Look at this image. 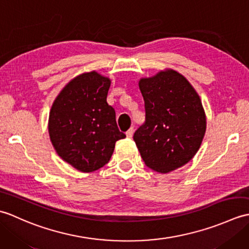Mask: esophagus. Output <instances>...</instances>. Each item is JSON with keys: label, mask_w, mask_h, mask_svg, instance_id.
I'll use <instances>...</instances> for the list:
<instances>
[{"label": "esophagus", "mask_w": 249, "mask_h": 249, "mask_svg": "<svg viewBox=\"0 0 249 249\" xmlns=\"http://www.w3.org/2000/svg\"><path fill=\"white\" fill-rule=\"evenodd\" d=\"M134 131H135L134 127H130L127 131H126V136H127V138H131V137H133Z\"/></svg>", "instance_id": "esophagus-1"}]
</instances>
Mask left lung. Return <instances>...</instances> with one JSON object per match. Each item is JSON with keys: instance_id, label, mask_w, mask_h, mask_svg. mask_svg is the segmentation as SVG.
<instances>
[{"instance_id": "8db88e82", "label": "left lung", "mask_w": 249, "mask_h": 249, "mask_svg": "<svg viewBox=\"0 0 249 249\" xmlns=\"http://www.w3.org/2000/svg\"><path fill=\"white\" fill-rule=\"evenodd\" d=\"M145 122L134 140L145 165L168 173L187 163L198 152L206 129L202 103L181 73L166 70L142 78Z\"/></svg>"}]
</instances>
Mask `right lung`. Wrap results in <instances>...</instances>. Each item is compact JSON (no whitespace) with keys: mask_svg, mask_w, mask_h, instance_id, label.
<instances>
[{"mask_svg":"<svg viewBox=\"0 0 249 249\" xmlns=\"http://www.w3.org/2000/svg\"><path fill=\"white\" fill-rule=\"evenodd\" d=\"M110 84L109 78L96 71L81 73L63 88L50 110L51 143L63 160L81 172L104 167L115 142L126 137L107 103Z\"/></svg>","mask_w":249,"mask_h":249,"instance_id":"right-lung-1","label":"right lung"}]
</instances>
